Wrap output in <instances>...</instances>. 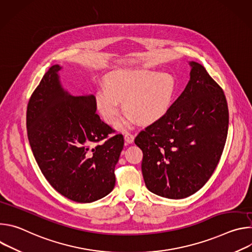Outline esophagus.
I'll list each match as a JSON object with an SVG mask.
<instances>
[{
	"instance_id": "obj_1",
	"label": "esophagus",
	"mask_w": 252,
	"mask_h": 252,
	"mask_svg": "<svg viewBox=\"0 0 252 252\" xmlns=\"http://www.w3.org/2000/svg\"><path fill=\"white\" fill-rule=\"evenodd\" d=\"M125 141L126 143H132L134 141V135L131 133H126L125 134Z\"/></svg>"
}]
</instances>
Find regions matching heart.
Wrapping results in <instances>:
<instances>
[{
    "label": "heart",
    "instance_id": "b5f03b06",
    "mask_svg": "<svg viewBox=\"0 0 252 252\" xmlns=\"http://www.w3.org/2000/svg\"><path fill=\"white\" fill-rule=\"evenodd\" d=\"M176 89V81L168 73L121 68L107 76L106 85L98 87L95 105L104 122L113 125L119 119L124 101L126 113L117 128L126 131L133 123L148 126L162 120L171 109Z\"/></svg>",
    "mask_w": 252,
    "mask_h": 252
}]
</instances>
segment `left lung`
I'll return each instance as SVG.
<instances>
[{"label":"left lung","instance_id":"1","mask_svg":"<svg viewBox=\"0 0 252 252\" xmlns=\"http://www.w3.org/2000/svg\"><path fill=\"white\" fill-rule=\"evenodd\" d=\"M189 81L168 114L138 133L141 171L153 193L186 198L208 181L221 157L228 130V107L222 89L196 62Z\"/></svg>","mask_w":252,"mask_h":252}]
</instances>
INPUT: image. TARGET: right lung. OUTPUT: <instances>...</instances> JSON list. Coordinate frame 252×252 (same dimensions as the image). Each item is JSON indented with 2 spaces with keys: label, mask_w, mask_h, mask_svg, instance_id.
I'll return each mask as SVG.
<instances>
[{
  "label": "right lung",
  "mask_w": 252,
  "mask_h": 252,
  "mask_svg": "<svg viewBox=\"0 0 252 252\" xmlns=\"http://www.w3.org/2000/svg\"><path fill=\"white\" fill-rule=\"evenodd\" d=\"M52 65L32 93L27 109L28 138L49 184L62 195L81 203L98 200L115 188V167L124 148L96 112L94 94L73 95L62 86Z\"/></svg>",
  "instance_id": "1"
}]
</instances>
